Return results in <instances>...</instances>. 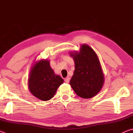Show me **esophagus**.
<instances>
[{"label":"esophagus","instance_id":"1","mask_svg":"<svg viewBox=\"0 0 133 133\" xmlns=\"http://www.w3.org/2000/svg\"><path fill=\"white\" fill-rule=\"evenodd\" d=\"M65 82L67 83H69V81H70V77H67L64 79Z\"/></svg>","mask_w":133,"mask_h":133}]
</instances>
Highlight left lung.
Here are the masks:
<instances>
[{"label":"left lung","mask_w":133,"mask_h":133,"mask_svg":"<svg viewBox=\"0 0 133 133\" xmlns=\"http://www.w3.org/2000/svg\"><path fill=\"white\" fill-rule=\"evenodd\" d=\"M75 64L70 82L77 96L84 98L95 96L102 89L104 78L97 55L87 44H83L79 52L70 53Z\"/></svg>","instance_id":"left-lung-1"}]
</instances>
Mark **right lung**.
<instances>
[{"mask_svg":"<svg viewBox=\"0 0 133 133\" xmlns=\"http://www.w3.org/2000/svg\"><path fill=\"white\" fill-rule=\"evenodd\" d=\"M64 80L56 75L48 60L36 63L29 75V90L36 97L42 101H48L53 97L58 87Z\"/></svg>","mask_w":133,"mask_h":133,"instance_id":"add662e5","label":"right lung"}]
</instances>
